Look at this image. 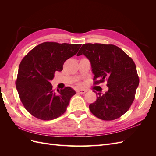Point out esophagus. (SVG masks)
<instances>
[{
    "mask_svg": "<svg viewBox=\"0 0 156 156\" xmlns=\"http://www.w3.org/2000/svg\"><path fill=\"white\" fill-rule=\"evenodd\" d=\"M86 92H87V90H84V89H79L77 90V92L79 94H84Z\"/></svg>",
    "mask_w": 156,
    "mask_h": 156,
    "instance_id": "1",
    "label": "esophagus"
}]
</instances>
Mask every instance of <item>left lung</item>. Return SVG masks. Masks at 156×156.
I'll return each instance as SVG.
<instances>
[{
	"label": "left lung",
	"instance_id": "left-lung-1",
	"mask_svg": "<svg viewBox=\"0 0 156 156\" xmlns=\"http://www.w3.org/2000/svg\"><path fill=\"white\" fill-rule=\"evenodd\" d=\"M84 55L90 60L94 84L107 80L108 90L96 93L97 99L89 105L92 114L103 120L119 119L133 103L139 79L133 60L114 45L85 44L77 56ZM95 92V91H94Z\"/></svg>",
	"mask_w": 156,
	"mask_h": 156
}]
</instances>
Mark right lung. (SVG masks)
I'll use <instances>...</instances> for the list:
<instances>
[{"label": "right lung", "mask_w": 156, "mask_h": 156, "mask_svg": "<svg viewBox=\"0 0 156 156\" xmlns=\"http://www.w3.org/2000/svg\"><path fill=\"white\" fill-rule=\"evenodd\" d=\"M81 44L44 42L33 48L19 66L16 88L26 110L34 117L51 120L63 115L75 91L69 87L54 92L50 81L64 62L76 55Z\"/></svg>", "instance_id": "add662e5"}]
</instances>
